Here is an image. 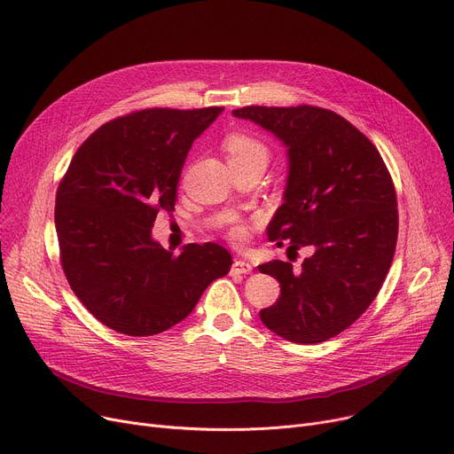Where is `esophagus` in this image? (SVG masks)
I'll list each match as a JSON object with an SVG mask.
<instances>
[{
  "mask_svg": "<svg viewBox=\"0 0 454 454\" xmlns=\"http://www.w3.org/2000/svg\"><path fill=\"white\" fill-rule=\"evenodd\" d=\"M252 270H254V266L243 259H235L231 264V274H250Z\"/></svg>",
  "mask_w": 454,
  "mask_h": 454,
  "instance_id": "1",
  "label": "esophagus"
}]
</instances>
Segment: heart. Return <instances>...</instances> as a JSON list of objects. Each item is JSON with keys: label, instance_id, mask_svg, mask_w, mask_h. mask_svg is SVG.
Returning a JSON list of instances; mask_svg holds the SVG:
<instances>
[{"label": "heart", "instance_id": "b5f03b06", "mask_svg": "<svg viewBox=\"0 0 454 454\" xmlns=\"http://www.w3.org/2000/svg\"><path fill=\"white\" fill-rule=\"evenodd\" d=\"M224 149L230 162H268V147L259 138L247 133H233L226 137ZM230 237L235 243H243L248 237V228L245 224H237L230 230Z\"/></svg>", "mask_w": 454, "mask_h": 454}]
</instances>
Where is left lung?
Segmentation results:
<instances>
[{
	"mask_svg": "<svg viewBox=\"0 0 454 454\" xmlns=\"http://www.w3.org/2000/svg\"><path fill=\"white\" fill-rule=\"evenodd\" d=\"M233 116L286 147V188L268 239L314 250L299 270L285 261L259 266L281 286L261 321L292 343L326 341L369 309L395 257L398 202L390 173L374 144L334 111L248 106Z\"/></svg>",
	"mask_w": 454,
	"mask_h": 454,
	"instance_id": "left-lung-1",
	"label": "left lung"
}]
</instances>
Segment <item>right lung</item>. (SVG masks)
<instances>
[{"mask_svg": "<svg viewBox=\"0 0 454 454\" xmlns=\"http://www.w3.org/2000/svg\"><path fill=\"white\" fill-rule=\"evenodd\" d=\"M223 111L153 107L111 120L78 147L58 186L66 278L82 305L120 334H160L230 271L231 255L215 243L173 255L151 237L159 211L175 209L193 140Z\"/></svg>", "mask_w": 454, "mask_h": 454, "instance_id": "1", "label": "right lung"}]
</instances>
